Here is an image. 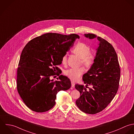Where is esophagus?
<instances>
[{"instance_id": "34e87169", "label": "esophagus", "mask_w": 134, "mask_h": 134, "mask_svg": "<svg viewBox=\"0 0 134 134\" xmlns=\"http://www.w3.org/2000/svg\"><path fill=\"white\" fill-rule=\"evenodd\" d=\"M74 86H75V82L73 81H71V87L72 88H74Z\"/></svg>"}]
</instances>
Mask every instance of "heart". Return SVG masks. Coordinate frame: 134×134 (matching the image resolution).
Segmentation results:
<instances>
[{"mask_svg": "<svg viewBox=\"0 0 134 134\" xmlns=\"http://www.w3.org/2000/svg\"><path fill=\"white\" fill-rule=\"evenodd\" d=\"M72 52L81 59L82 63L86 68H90L93 64L95 54L90 52V49L86 44L79 43L75 45L72 50ZM67 55L64 54L62 58V63L63 64L66 63ZM84 72V69L80 68L78 69L70 68L65 71V75L73 80H79Z\"/></svg>", "mask_w": 134, "mask_h": 134, "instance_id": "b5f03b06", "label": "heart"}]
</instances>
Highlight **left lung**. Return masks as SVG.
Instances as JSON below:
<instances>
[{
	"label": "left lung",
	"mask_w": 134,
	"mask_h": 134,
	"mask_svg": "<svg viewBox=\"0 0 134 134\" xmlns=\"http://www.w3.org/2000/svg\"><path fill=\"white\" fill-rule=\"evenodd\" d=\"M84 35L89 39L97 38L99 44L93 64L83 76L86 87L75 85L80 92L76 104L82 111L94 114L104 109L115 97L119 86L121 70L117 54L111 44L93 34ZM88 85L92 88L87 87Z\"/></svg>",
	"instance_id": "left-lung-1"
}]
</instances>
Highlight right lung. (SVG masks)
<instances>
[{"label": "right lung", "instance_id": "1", "mask_svg": "<svg viewBox=\"0 0 134 134\" xmlns=\"http://www.w3.org/2000/svg\"><path fill=\"white\" fill-rule=\"evenodd\" d=\"M80 36L48 33L30 41L23 48L17 70V89L22 100L31 110L44 112L55 104L57 93L71 86L66 76L53 81L62 63V58ZM57 78L58 80H59Z\"/></svg>", "mask_w": 134, "mask_h": 134}]
</instances>
